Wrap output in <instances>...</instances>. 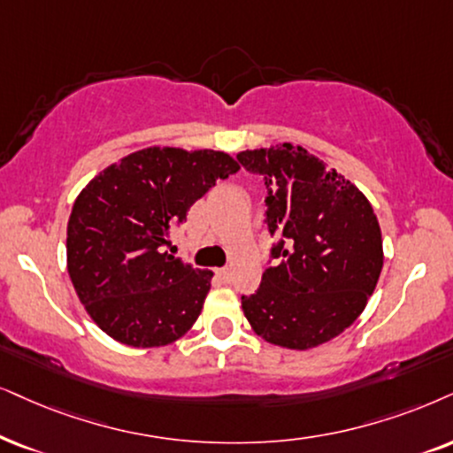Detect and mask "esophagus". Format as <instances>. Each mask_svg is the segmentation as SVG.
<instances>
[{"label": "esophagus", "mask_w": 453, "mask_h": 453, "mask_svg": "<svg viewBox=\"0 0 453 453\" xmlns=\"http://www.w3.org/2000/svg\"><path fill=\"white\" fill-rule=\"evenodd\" d=\"M217 278L221 280V282H232V272L227 267H223V269H217Z\"/></svg>", "instance_id": "obj_1"}]
</instances>
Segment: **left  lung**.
<instances>
[{"mask_svg": "<svg viewBox=\"0 0 453 453\" xmlns=\"http://www.w3.org/2000/svg\"><path fill=\"white\" fill-rule=\"evenodd\" d=\"M263 175L267 227L282 263L263 273L242 311L257 336L307 351L362 316L380 278L382 234L370 200L345 175L299 144L236 154Z\"/></svg>", "mask_w": 453, "mask_h": 453, "instance_id": "obj_1", "label": "left lung"}]
</instances>
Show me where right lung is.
<instances>
[{
    "mask_svg": "<svg viewBox=\"0 0 453 453\" xmlns=\"http://www.w3.org/2000/svg\"><path fill=\"white\" fill-rule=\"evenodd\" d=\"M238 169L221 150L150 146L100 171L79 192L66 230L68 276L111 339L152 349L192 328L213 272L169 255L171 234L217 180Z\"/></svg>",
    "mask_w": 453,
    "mask_h": 453,
    "instance_id": "add662e5",
    "label": "right lung"
}]
</instances>
